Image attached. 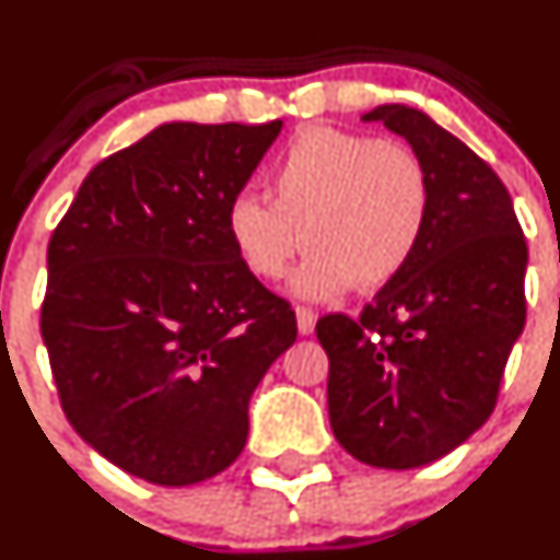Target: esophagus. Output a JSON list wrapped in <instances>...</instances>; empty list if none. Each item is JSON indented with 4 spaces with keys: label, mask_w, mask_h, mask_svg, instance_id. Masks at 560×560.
I'll use <instances>...</instances> for the list:
<instances>
[{
    "label": "esophagus",
    "mask_w": 560,
    "mask_h": 560,
    "mask_svg": "<svg viewBox=\"0 0 560 560\" xmlns=\"http://www.w3.org/2000/svg\"><path fill=\"white\" fill-rule=\"evenodd\" d=\"M296 323H299V334L310 336L315 330L317 315L310 310V306H296Z\"/></svg>",
    "instance_id": "esophagus-1"
}]
</instances>
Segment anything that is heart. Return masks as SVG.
<instances>
[{
	"instance_id": "b5f03b06",
	"label": "heart",
	"mask_w": 560,
	"mask_h": 560,
	"mask_svg": "<svg viewBox=\"0 0 560 560\" xmlns=\"http://www.w3.org/2000/svg\"><path fill=\"white\" fill-rule=\"evenodd\" d=\"M430 182L406 143L310 125L272 171V202L232 197L226 237L258 280L285 278L304 243L310 256L291 291L312 302L339 299L360 282L395 280L422 245Z\"/></svg>"
}]
</instances>
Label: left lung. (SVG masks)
<instances>
[{"mask_svg": "<svg viewBox=\"0 0 560 560\" xmlns=\"http://www.w3.org/2000/svg\"><path fill=\"white\" fill-rule=\"evenodd\" d=\"M411 143L430 182V219L411 264L360 317L326 315L328 417L354 459L430 465L483 427L526 323L528 248L499 176L424 112L363 114Z\"/></svg>", "mask_w": 560, "mask_h": 560, "instance_id": "1", "label": "left lung"}]
</instances>
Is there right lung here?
I'll list each match as a JSON object with an SVG mask.
<instances>
[{"label":"right lung","instance_id":"1","mask_svg":"<svg viewBox=\"0 0 560 560\" xmlns=\"http://www.w3.org/2000/svg\"><path fill=\"white\" fill-rule=\"evenodd\" d=\"M280 128L160 125L88 173L47 245L39 328L66 419L149 483L226 470L250 395L296 341V312L226 237Z\"/></svg>","mask_w":560,"mask_h":560}]
</instances>
